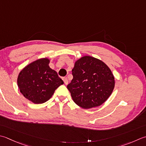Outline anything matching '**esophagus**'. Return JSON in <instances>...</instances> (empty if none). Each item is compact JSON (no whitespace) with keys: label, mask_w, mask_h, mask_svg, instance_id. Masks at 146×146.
<instances>
[{"label":"esophagus","mask_w":146,"mask_h":146,"mask_svg":"<svg viewBox=\"0 0 146 146\" xmlns=\"http://www.w3.org/2000/svg\"><path fill=\"white\" fill-rule=\"evenodd\" d=\"M64 82L65 85H68V78H66H66H64Z\"/></svg>","instance_id":"1"}]
</instances>
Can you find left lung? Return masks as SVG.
I'll list each match as a JSON object with an SVG mask.
<instances>
[{"label": "left lung", "mask_w": 146, "mask_h": 146, "mask_svg": "<svg viewBox=\"0 0 146 146\" xmlns=\"http://www.w3.org/2000/svg\"><path fill=\"white\" fill-rule=\"evenodd\" d=\"M73 78L67 85L73 101L84 109L102 104L112 94L115 77L103 61L85 56L77 60L72 70Z\"/></svg>", "instance_id": "obj_1"}]
</instances>
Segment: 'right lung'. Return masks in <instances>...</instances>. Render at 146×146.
<instances>
[{"instance_id": "1", "label": "right lung", "mask_w": 146, "mask_h": 146, "mask_svg": "<svg viewBox=\"0 0 146 146\" xmlns=\"http://www.w3.org/2000/svg\"><path fill=\"white\" fill-rule=\"evenodd\" d=\"M50 60L41 58L25 66L18 75V86L25 98L35 104L44 103L56 88L64 84L58 73L49 67Z\"/></svg>"}]
</instances>
